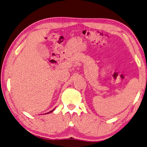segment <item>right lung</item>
Here are the masks:
<instances>
[{
  "label": "right lung",
  "mask_w": 147,
  "mask_h": 147,
  "mask_svg": "<svg viewBox=\"0 0 147 147\" xmlns=\"http://www.w3.org/2000/svg\"><path fill=\"white\" fill-rule=\"evenodd\" d=\"M55 110V109H53V110H52L51 111H50V112H49V113H46V114H49V113H52V112L53 111H54Z\"/></svg>",
  "instance_id": "add662e5"
}]
</instances>
